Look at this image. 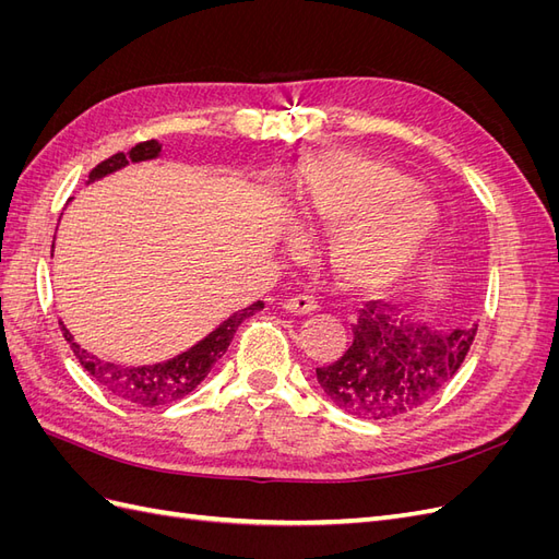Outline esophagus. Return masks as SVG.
Returning a JSON list of instances; mask_svg holds the SVG:
<instances>
[{
	"mask_svg": "<svg viewBox=\"0 0 559 559\" xmlns=\"http://www.w3.org/2000/svg\"><path fill=\"white\" fill-rule=\"evenodd\" d=\"M284 310L286 312H294V314H312L317 310V300L312 296H292L286 298L284 302Z\"/></svg>",
	"mask_w": 559,
	"mask_h": 559,
	"instance_id": "34e87169",
	"label": "esophagus"
}]
</instances>
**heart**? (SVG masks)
Returning <instances> with one entry per match:
<instances>
[{
  "label": "heart",
  "instance_id": "b5f03b06",
  "mask_svg": "<svg viewBox=\"0 0 559 559\" xmlns=\"http://www.w3.org/2000/svg\"><path fill=\"white\" fill-rule=\"evenodd\" d=\"M302 228H333L326 259L349 289H384L425 257L441 216L396 167L345 151H321L300 170L289 200Z\"/></svg>",
  "mask_w": 559,
  "mask_h": 559
}]
</instances>
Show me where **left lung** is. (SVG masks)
<instances>
[{"label":"left lung","instance_id":"1","mask_svg":"<svg viewBox=\"0 0 559 559\" xmlns=\"http://www.w3.org/2000/svg\"><path fill=\"white\" fill-rule=\"evenodd\" d=\"M478 324L450 333L405 324L382 300H368L341 359L317 368L337 408L364 419H392L431 401L460 370Z\"/></svg>","mask_w":559,"mask_h":559}]
</instances>
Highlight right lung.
Here are the masks:
<instances>
[{
    "label": "right lung",
    "mask_w": 559,
    "mask_h": 559,
    "mask_svg": "<svg viewBox=\"0 0 559 559\" xmlns=\"http://www.w3.org/2000/svg\"><path fill=\"white\" fill-rule=\"evenodd\" d=\"M158 156H160V144L156 140L140 142L128 151V156L114 154L111 158L93 167V173L88 175V183L121 170V167H126L128 163H142ZM259 310H263V300H257L251 302L249 308L233 312L224 324H218L210 335L202 337V341L195 343L191 349L177 354L175 359H167L154 366H121L114 361L97 359L95 354L86 352L79 343H74V335L67 331L62 321H60V329H62L64 341L70 343L72 352L76 354L79 364L88 370V376L99 386L107 389L109 394H114L121 401L142 405V408H156V405L175 403L186 394H191L193 389L207 378L212 366L224 357L235 331H238L242 321L249 319L251 314H257Z\"/></svg>",
    "instance_id": "1"
}]
</instances>
